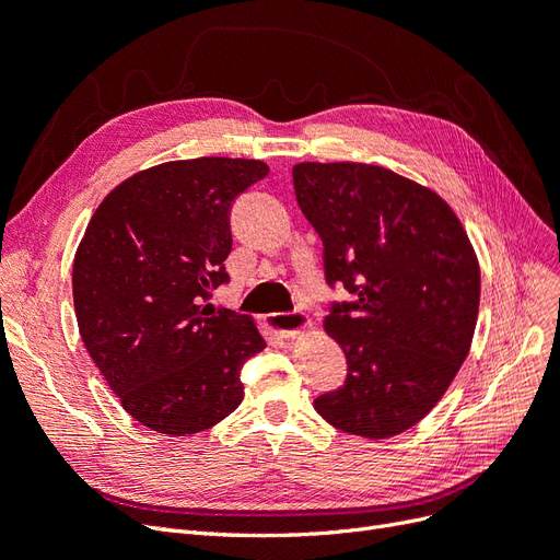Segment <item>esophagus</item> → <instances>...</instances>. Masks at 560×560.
<instances>
[{
  "instance_id": "esophagus-1",
  "label": "esophagus",
  "mask_w": 560,
  "mask_h": 560,
  "mask_svg": "<svg viewBox=\"0 0 560 560\" xmlns=\"http://www.w3.org/2000/svg\"><path fill=\"white\" fill-rule=\"evenodd\" d=\"M266 322L270 325V329H276L282 338H294L299 336L303 329L311 327V317L303 313H273L268 315Z\"/></svg>"
}]
</instances>
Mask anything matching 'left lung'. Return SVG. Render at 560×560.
<instances>
[{
  "mask_svg": "<svg viewBox=\"0 0 560 560\" xmlns=\"http://www.w3.org/2000/svg\"><path fill=\"white\" fill-rule=\"evenodd\" d=\"M294 191L327 282L352 294L325 319L348 376L315 411L350 434L395 436L432 411L469 352L481 276L467 233L434 191L381 165L299 163Z\"/></svg>",
  "mask_w": 560,
  "mask_h": 560,
  "instance_id": "left-lung-1",
  "label": "left lung"
}]
</instances>
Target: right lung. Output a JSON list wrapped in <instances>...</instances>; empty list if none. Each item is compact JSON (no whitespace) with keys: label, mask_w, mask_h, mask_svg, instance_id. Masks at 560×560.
Segmentation results:
<instances>
[{"label":"right lung","mask_w":560,"mask_h":560,"mask_svg":"<svg viewBox=\"0 0 560 560\" xmlns=\"http://www.w3.org/2000/svg\"><path fill=\"white\" fill-rule=\"evenodd\" d=\"M266 175L261 161L217 156L149 167L83 233L72 270L81 341L149 430L196 434L243 401V364L266 341L210 296L229 282L233 200Z\"/></svg>","instance_id":"add662e5"}]
</instances>
